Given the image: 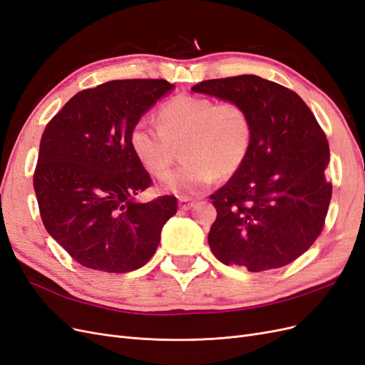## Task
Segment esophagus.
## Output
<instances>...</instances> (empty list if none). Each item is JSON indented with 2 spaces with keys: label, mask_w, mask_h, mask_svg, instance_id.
I'll list each match as a JSON object with an SVG mask.
<instances>
[{
  "label": "esophagus",
  "mask_w": 365,
  "mask_h": 365,
  "mask_svg": "<svg viewBox=\"0 0 365 365\" xmlns=\"http://www.w3.org/2000/svg\"><path fill=\"white\" fill-rule=\"evenodd\" d=\"M178 205H180L181 210H190L195 205V201L190 200V197H187V196H181L178 200Z\"/></svg>",
  "instance_id": "34e87169"
}]
</instances>
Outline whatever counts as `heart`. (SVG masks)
Returning <instances> with one entry per match:
<instances>
[{"label": "heart", "mask_w": 365, "mask_h": 365, "mask_svg": "<svg viewBox=\"0 0 365 365\" xmlns=\"http://www.w3.org/2000/svg\"><path fill=\"white\" fill-rule=\"evenodd\" d=\"M160 128L140 118L129 130V146L146 172L163 178L182 146L185 161L164 180L176 195H196L245 164L252 145V120L244 103L178 94L158 109Z\"/></svg>", "instance_id": "b5f03b06"}]
</instances>
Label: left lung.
Wrapping results in <instances>:
<instances>
[{
  "label": "left lung",
  "instance_id": "obj_1",
  "mask_svg": "<svg viewBox=\"0 0 365 365\" xmlns=\"http://www.w3.org/2000/svg\"><path fill=\"white\" fill-rule=\"evenodd\" d=\"M192 91L244 103L252 120L245 164L210 196L217 212L210 250L250 272L294 262L323 231L332 197L324 130L300 96L259 76L204 81Z\"/></svg>",
  "mask_w": 365,
  "mask_h": 365
}]
</instances>
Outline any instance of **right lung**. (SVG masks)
<instances>
[{
    "instance_id": "1",
    "label": "right lung",
    "mask_w": 365,
    "mask_h": 365,
    "mask_svg": "<svg viewBox=\"0 0 365 365\" xmlns=\"http://www.w3.org/2000/svg\"><path fill=\"white\" fill-rule=\"evenodd\" d=\"M172 88L164 79L88 88L43 129L33 173L41 219L82 267L103 272L141 268L178 210L169 195L146 204L135 201L152 180L128 140L130 126Z\"/></svg>"
}]
</instances>
